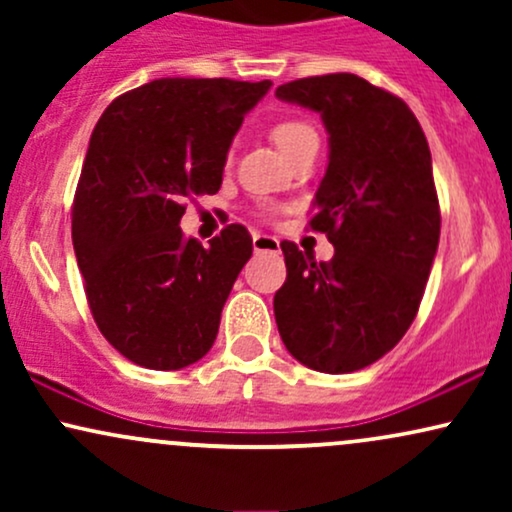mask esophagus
I'll list each match as a JSON object with an SVG mask.
<instances>
[{"label": "esophagus", "instance_id": "esophagus-1", "mask_svg": "<svg viewBox=\"0 0 512 512\" xmlns=\"http://www.w3.org/2000/svg\"><path fill=\"white\" fill-rule=\"evenodd\" d=\"M252 248H255V252H279V240L274 236H264V233H255Z\"/></svg>", "mask_w": 512, "mask_h": 512}]
</instances>
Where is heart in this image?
<instances>
[{"label":"heart","instance_id":"obj_1","mask_svg":"<svg viewBox=\"0 0 512 512\" xmlns=\"http://www.w3.org/2000/svg\"><path fill=\"white\" fill-rule=\"evenodd\" d=\"M308 137H315V129L303 120H281L272 127L274 144L279 146L286 156H289L291 151Z\"/></svg>","mask_w":512,"mask_h":512}]
</instances>
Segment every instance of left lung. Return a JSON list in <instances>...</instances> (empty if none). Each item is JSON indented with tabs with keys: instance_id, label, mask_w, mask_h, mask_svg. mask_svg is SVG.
Here are the masks:
<instances>
[{
	"instance_id": "left-lung-1",
	"label": "left lung",
	"mask_w": 512,
	"mask_h": 512,
	"mask_svg": "<svg viewBox=\"0 0 512 512\" xmlns=\"http://www.w3.org/2000/svg\"><path fill=\"white\" fill-rule=\"evenodd\" d=\"M276 96L320 113L330 134L308 226L334 245L315 262L281 243L276 327L303 366L354 373L395 349L419 313L440 238L431 151L409 105L356 74L289 81Z\"/></svg>"
}]
</instances>
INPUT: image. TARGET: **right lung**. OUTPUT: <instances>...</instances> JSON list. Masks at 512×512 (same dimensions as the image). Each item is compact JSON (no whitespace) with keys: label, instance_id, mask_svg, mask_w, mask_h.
Returning <instances> with one entry per match:
<instances>
[{"label":"right lung","instance_id":"right-lung-1","mask_svg":"<svg viewBox=\"0 0 512 512\" xmlns=\"http://www.w3.org/2000/svg\"><path fill=\"white\" fill-rule=\"evenodd\" d=\"M272 81L156 79L122 93L93 127L72 240L98 330L154 370L202 358L252 255L231 223L202 248L180 231L187 199L216 195L228 146Z\"/></svg>","mask_w":512,"mask_h":512}]
</instances>
